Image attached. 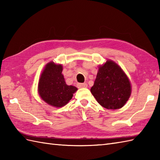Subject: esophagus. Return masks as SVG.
Masks as SVG:
<instances>
[{
	"mask_svg": "<svg viewBox=\"0 0 160 160\" xmlns=\"http://www.w3.org/2000/svg\"><path fill=\"white\" fill-rule=\"evenodd\" d=\"M87 83H78V87L79 88H87Z\"/></svg>",
	"mask_w": 160,
	"mask_h": 160,
	"instance_id": "1",
	"label": "esophagus"
}]
</instances>
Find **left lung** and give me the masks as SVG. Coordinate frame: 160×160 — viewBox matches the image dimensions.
Wrapping results in <instances>:
<instances>
[{"mask_svg":"<svg viewBox=\"0 0 160 160\" xmlns=\"http://www.w3.org/2000/svg\"><path fill=\"white\" fill-rule=\"evenodd\" d=\"M91 92L101 106L118 109L131 96V84L121 67L111 60L100 66Z\"/></svg>","mask_w":160,"mask_h":160,"instance_id":"8db88e82","label":"left lung"}]
</instances>
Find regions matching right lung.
<instances>
[{"instance_id": "1", "label": "right lung", "mask_w": 160, "mask_h": 160, "mask_svg": "<svg viewBox=\"0 0 160 160\" xmlns=\"http://www.w3.org/2000/svg\"><path fill=\"white\" fill-rule=\"evenodd\" d=\"M62 71L61 64L51 62L46 65L39 80L40 96L47 104L55 107L66 105L78 90L76 87L67 85Z\"/></svg>"}]
</instances>
